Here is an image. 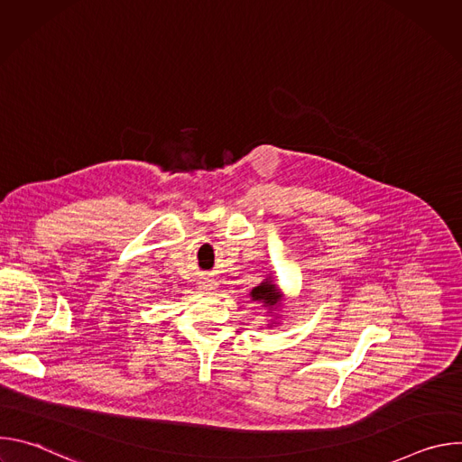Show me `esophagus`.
<instances>
[{
  "mask_svg": "<svg viewBox=\"0 0 462 462\" xmlns=\"http://www.w3.org/2000/svg\"><path fill=\"white\" fill-rule=\"evenodd\" d=\"M201 289H203V291H214V289H216V283H214L212 280H205V282L201 283Z\"/></svg>",
  "mask_w": 462,
  "mask_h": 462,
  "instance_id": "esophagus-1",
  "label": "esophagus"
}]
</instances>
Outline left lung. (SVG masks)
<instances>
[{
    "instance_id": "8db88e82",
    "label": "left lung",
    "mask_w": 462,
    "mask_h": 462,
    "mask_svg": "<svg viewBox=\"0 0 462 462\" xmlns=\"http://www.w3.org/2000/svg\"><path fill=\"white\" fill-rule=\"evenodd\" d=\"M250 296H252L254 301H261L263 307L269 309V312H273V310L278 307L280 300H282L280 289H278L271 280L263 282V283H259L257 287H254L252 292H250Z\"/></svg>"
}]
</instances>
